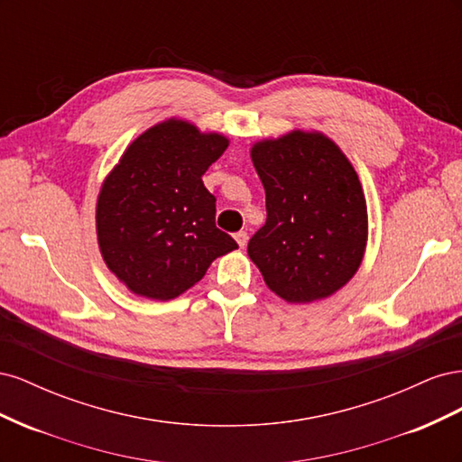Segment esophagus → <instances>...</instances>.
I'll use <instances>...</instances> for the list:
<instances>
[{"mask_svg": "<svg viewBox=\"0 0 462 462\" xmlns=\"http://www.w3.org/2000/svg\"><path fill=\"white\" fill-rule=\"evenodd\" d=\"M235 241H236V245H239L241 248H245V246H246V243H248V235H246V231L235 233Z\"/></svg>", "mask_w": 462, "mask_h": 462, "instance_id": "obj_1", "label": "esophagus"}]
</instances>
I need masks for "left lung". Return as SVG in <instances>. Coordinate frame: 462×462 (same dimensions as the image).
Masks as SVG:
<instances>
[{"instance_id": "8db88e82", "label": "left lung", "mask_w": 462, "mask_h": 462, "mask_svg": "<svg viewBox=\"0 0 462 462\" xmlns=\"http://www.w3.org/2000/svg\"><path fill=\"white\" fill-rule=\"evenodd\" d=\"M250 158L268 212L248 241L250 260L291 304L331 297L366 253L368 208L353 163L324 133L300 129L254 143Z\"/></svg>"}]
</instances>
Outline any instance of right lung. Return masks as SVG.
<instances>
[{
	"label": "right lung",
	"instance_id": "obj_1",
	"mask_svg": "<svg viewBox=\"0 0 462 462\" xmlns=\"http://www.w3.org/2000/svg\"><path fill=\"white\" fill-rule=\"evenodd\" d=\"M229 138L185 119L153 125L123 152L96 202L97 246L109 272L138 297L171 300L212 262L239 248L216 227V199L202 183Z\"/></svg>",
	"mask_w": 462,
	"mask_h": 462
}]
</instances>
